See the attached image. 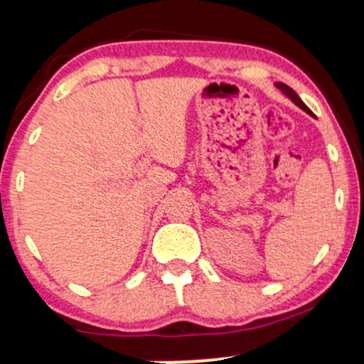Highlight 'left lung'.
Returning <instances> with one entry per match:
<instances>
[{"label":"left lung","instance_id":"obj_1","mask_svg":"<svg viewBox=\"0 0 364 364\" xmlns=\"http://www.w3.org/2000/svg\"><path fill=\"white\" fill-rule=\"evenodd\" d=\"M275 87H277V89H279V90H281V92H282V94H284V95H286V97H289V99H291V101L296 104V106H298V107H301V109H303L304 112H308V114H311L310 107H308V106H306V104H304V102L301 101V99H299V95H298V94H296V92H294V90H292L289 85H286V83H282V82H277V83H275Z\"/></svg>","mask_w":364,"mask_h":364}]
</instances>
